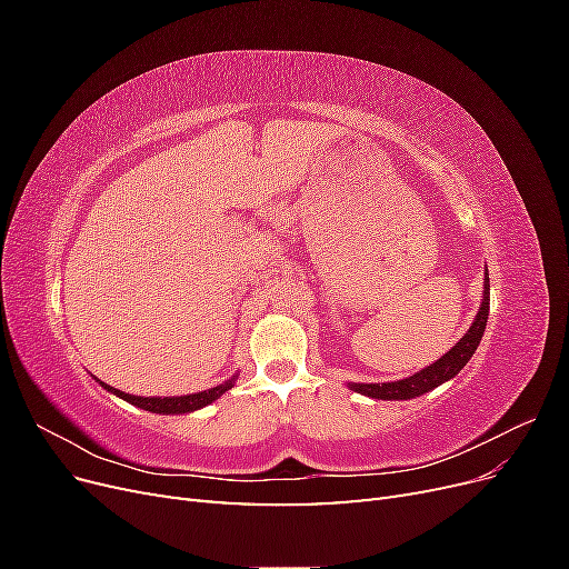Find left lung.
<instances>
[{
	"label": "left lung",
	"instance_id": "left-lung-1",
	"mask_svg": "<svg viewBox=\"0 0 569 569\" xmlns=\"http://www.w3.org/2000/svg\"><path fill=\"white\" fill-rule=\"evenodd\" d=\"M487 318H489V272H485V297H481L479 311L470 325V330L465 332V337L456 343L449 353H443L437 363L427 366L425 370L406 377V380L399 382H385V385H356L351 382V391H358L363 396H370V399H382V401H408L416 399V396H422L427 391L437 389L439 385L453 380V377L468 366V360L477 351L481 335L487 330Z\"/></svg>",
	"mask_w": 569,
	"mask_h": 569
}]
</instances>
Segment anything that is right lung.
Masks as SVG:
<instances>
[{"label":"right lung","instance_id":"add662e5","mask_svg":"<svg viewBox=\"0 0 569 569\" xmlns=\"http://www.w3.org/2000/svg\"><path fill=\"white\" fill-rule=\"evenodd\" d=\"M234 380H237V375L232 377V380L222 382V385H218V387H213V389L197 391V393H187V396H163V399H161V396H132V393L113 389V387H109V385H104V382H99V380H97V382H99L101 387H104L107 391L120 396V399L132 403V406H137V408H144V410H149V412H163V416H180V412H192V410H199V408H203V406L213 403V401L220 399V396L226 393L228 389L234 387Z\"/></svg>","mask_w":569,"mask_h":569}]
</instances>
